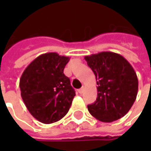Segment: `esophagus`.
I'll return each mask as SVG.
<instances>
[{"label": "esophagus", "mask_w": 151, "mask_h": 151, "mask_svg": "<svg viewBox=\"0 0 151 151\" xmlns=\"http://www.w3.org/2000/svg\"><path fill=\"white\" fill-rule=\"evenodd\" d=\"M83 91H84V87H82V88L78 90V93L79 94H82V93H83Z\"/></svg>", "instance_id": "34e87169"}]
</instances>
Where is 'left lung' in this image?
<instances>
[{
  "instance_id": "8db88e82",
  "label": "left lung",
  "mask_w": 151,
  "mask_h": 151,
  "mask_svg": "<svg viewBox=\"0 0 151 151\" xmlns=\"http://www.w3.org/2000/svg\"><path fill=\"white\" fill-rule=\"evenodd\" d=\"M97 82L96 101L87 106L93 116L102 122H112L128 113L138 90L136 72L124 57L102 52L86 56Z\"/></svg>"
}]
</instances>
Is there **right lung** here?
Instances as JSON below:
<instances>
[{"instance_id": "obj_1", "label": "right lung", "mask_w": 151, "mask_h": 151, "mask_svg": "<svg viewBox=\"0 0 151 151\" xmlns=\"http://www.w3.org/2000/svg\"><path fill=\"white\" fill-rule=\"evenodd\" d=\"M69 57L56 52L42 54L22 73L21 96L30 113L40 122L58 121L69 111L75 91L64 74Z\"/></svg>"}]
</instances>
